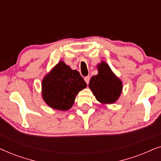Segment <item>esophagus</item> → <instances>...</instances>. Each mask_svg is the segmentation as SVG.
Instances as JSON below:
<instances>
[{
  "label": "esophagus",
  "mask_w": 161,
  "mask_h": 161,
  "mask_svg": "<svg viewBox=\"0 0 161 161\" xmlns=\"http://www.w3.org/2000/svg\"><path fill=\"white\" fill-rule=\"evenodd\" d=\"M84 80L86 81V83H87V84H89V80H90V76H86L84 78Z\"/></svg>",
  "instance_id": "esophagus-1"
}]
</instances>
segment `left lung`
<instances>
[{
  "label": "left lung",
  "mask_w": 161,
  "mask_h": 161,
  "mask_svg": "<svg viewBox=\"0 0 161 161\" xmlns=\"http://www.w3.org/2000/svg\"><path fill=\"white\" fill-rule=\"evenodd\" d=\"M98 74L92 77L89 87L98 102L102 104H114L122 92V81L114 73L104 61L97 65Z\"/></svg>",
  "instance_id": "left-lung-1"
}]
</instances>
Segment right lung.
Listing matches in <instances>:
<instances>
[{
	"mask_svg": "<svg viewBox=\"0 0 161 161\" xmlns=\"http://www.w3.org/2000/svg\"><path fill=\"white\" fill-rule=\"evenodd\" d=\"M87 84L77 70L60 61L42 81V97L53 109L67 111L74 104L78 92Z\"/></svg>",
	"mask_w": 161,
	"mask_h": 161,
	"instance_id": "obj_1",
	"label": "right lung"
}]
</instances>
